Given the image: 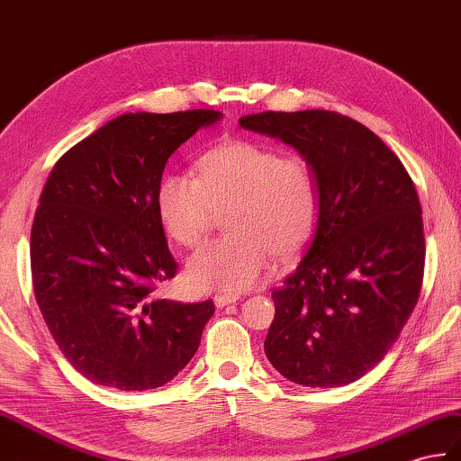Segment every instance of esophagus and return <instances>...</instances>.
Wrapping results in <instances>:
<instances>
[{
  "label": "esophagus",
  "instance_id": "esophagus-1",
  "mask_svg": "<svg viewBox=\"0 0 461 461\" xmlns=\"http://www.w3.org/2000/svg\"><path fill=\"white\" fill-rule=\"evenodd\" d=\"M235 301H238V298H235L233 294H216V296H213V303H216L218 308H226V306L233 304Z\"/></svg>",
  "mask_w": 461,
  "mask_h": 461
}]
</instances>
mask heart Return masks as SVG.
<instances>
[{
	"label": "heart",
	"mask_w": 461,
	"mask_h": 461,
	"mask_svg": "<svg viewBox=\"0 0 461 461\" xmlns=\"http://www.w3.org/2000/svg\"><path fill=\"white\" fill-rule=\"evenodd\" d=\"M155 202L167 235L185 248L204 240L228 210L230 235L192 253L186 273L204 291L243 293L259 283L273 253L285 259L304 248L320 218V182L303 155L228 141L202 155L198 176L163 175Z\"/></svg>",
	"instance_id": "heart-1"
}]
</instances>
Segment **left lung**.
I'll list each match as a JSON object with an SVG mask.
<instances>
[{
  "label": "left lung",
  "mask_w": 461,
  "mask_h": 461,
  "mask_svg": "<svg viewBox=\"0 0 461 461\" xmlns=\"http://www.w3.org/2000/svg\"><path fill=\"white\" fill-rule=\"evenodd\" d=\"M240 125L296 149L320 182L312 240L273 293L265 356L304 387L357 381L394 344L420 294L424 230L414 182L375 133L336 112H263Z\"/></svg>",
  "instance_id": "1"
}]
</instances>
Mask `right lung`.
<instances>
[{
	"mask_svg": "<svg viewBox=\"0 0 461 461\" xmlns=\"http://www.w3.org/2000/svg\"><path fill=\"white\" fill-rule=\"evenodd\" d=\"M220 112L123 113L52 167L31 230V273L57 346L86 379L120 391L173 381L213 303L153 298L178 265L157 213L168 157Z\"/></svg>",
	"mask_w": 461,
	"mask_h": 461,
	"instance_id": "add662e5",
	"label": "right lung"
}]
</instances>
